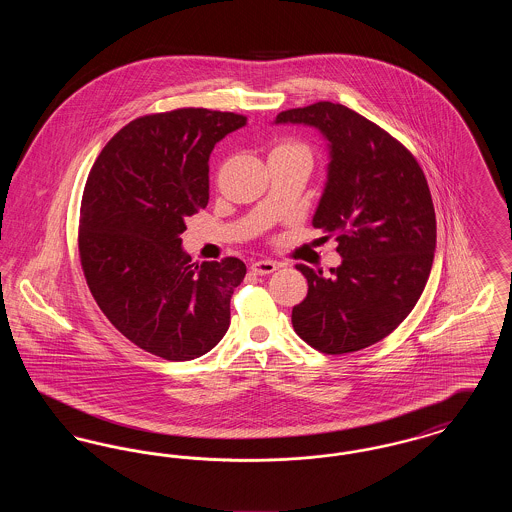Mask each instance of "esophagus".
<instances>
[{"label": "esophagus", "mask_w": 512, "mask_h": 512, "mask_svg": "<svg viewBox=\"0 0 512 512\" xmlns=\"http://www.w3.org/2000/svg\"><path fill=\"white\" fill-rule=\"evenodd\" d=\"M278 263L276 261H255L253 265H251V270L255 272V274H259V276H265V274H270V272H274V270H278Z\"/></svg>", "instance_id": "esophagus-1"}]
</instances>
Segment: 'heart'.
Instances as JSON below:
<instances>
[{
  "instance_id": "heart-1",
  "label": "heart",
  "mask_w": 512,
  "mask_h": 512,
  "mask_svg": "<svg viewBox=\"0 0 512 512\" xmlns=\"http://www.w3.org/2000/svg\"><path fill=\"white\" fill-rule=\"evenodd\" d=\"M272 151H305V153H309V151H307V147L303 146V144L292 142V140H284V142L276 144Z\"/></svg>"
}]
</instances>
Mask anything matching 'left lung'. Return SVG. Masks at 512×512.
<instances>
[{
  "instance_id": "obj_1",
  "label": "left lung",
  "mask_w": 512,
  "mask_h": 512,
  "mask_svg": "<svg viewBox=\"0 0 512 512\" xmlns=\"http://www.w3.org/2000/svg\"><path fill=\"white\" fill-rule=\"evenodd\" d=\"M276 124L315 126L328 140V180L313 226L336 238L330 276L297 265L309 284L295 305V334L326 355L384 340L424 292L436 251V213L413 153L353 109L318 101L288 109Z\"/></svg>"
}]
</instances>
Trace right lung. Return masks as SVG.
I'll use <instances>...</instances> for the list:
<instances>
[{
    "instance_id": "right-lung-1",
    "label": "right lung",
    "mask_w": 512,
    "mask_h": 512,
    "mask_svg": "<svg viewBox=\"0 0 512 512\" xmlns=\"http://www.w3.org/2000/svg\"><path fill=\"white\" fill-rule=\"evenodd\" d=\"M244 115L174 109L128 122L101 149L80 205V263L124 338L167 361L211 351L230 326L244 261L192 263L180 234L209 201V155Z\"/></svg>"
}]
</instances>
